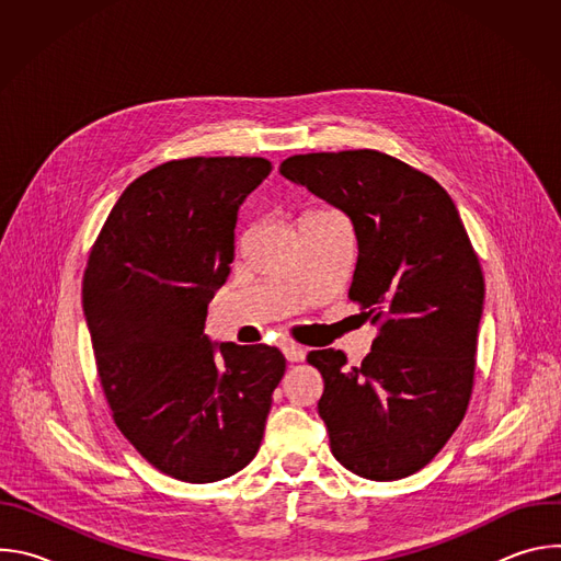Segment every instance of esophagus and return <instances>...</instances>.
Returning a JSON list of instances; mask_svg holds the SVG:
<instances>
[{
	"mask_svg": "<svg viewBox=\"0 0 561 561\" xmlns=\"http://www.w3.org/2000/svg\"><path fill=\"white\" fill-rule=\"evenodd\" d=\"M282 353L288 362H304V357H306V351L297 344H282Z\"/></svg>",
	"mask_w": 561,
	"mask_h": 561,
	"instance_id": "1",
	"label": "esophagus"
}]
</instances>
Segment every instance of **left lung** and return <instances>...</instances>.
<instances>
[{
    "instance_id": "1",
    "label": "left lung",
    "mask_w": 561,
    "mask_h": 561,
    "mask_svg": "<svg viewBox=\"0 0 561 561\" xmlns=\"http://www.w3.org/2000/svg\"><path fill=\"white\" fill-rule=\"evenodd\" d=\"M279 173L351 219L348 297L381 324L362 366L335 348L306 357L324 377L331 450L375 482L409 477L444 448L472 390L484 275L466 228L433 178L377 150L293 154Z\"/></svg>"
}]
</instances>
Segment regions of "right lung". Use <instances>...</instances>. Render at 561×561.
Returning a JSON list of instances; mask_svg holds the SVG:
<instances>
[{
    "label": "right lung",
    "mask_w": 561,
    "mask_h": 561,
    "mask_svg": "<svg viewBox=\"0 0 561 561\" xmlns=\"http://www.w3.org/2000/svg\"><path fill=\"white\" fill-rule=\"evenodd\" d=\"M262 157H191L137 178L91 251L82 306L117 428L162 472L206 484L260 450L284 355L213 342L208 301L234 224L271 175Z\"/></svg>",
    "instance_id": "1"
}]
</instances>
